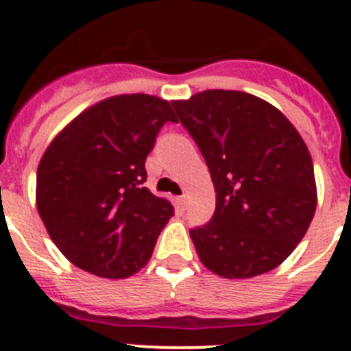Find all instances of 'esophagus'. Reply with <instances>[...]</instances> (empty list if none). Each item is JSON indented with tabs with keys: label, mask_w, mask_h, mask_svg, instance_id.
Wrapping results in <instances>:
<instances>
[{
	"label": "esophagus",
	"mask_w": 351,
	"mask_h": 351,
	"mask_svg": "<svg viewBox=\"0 0 351 351\" xmlns=\"http://www.w3.org/2000/svg\"><path fill=\"white\" fill-rule=\"evenodd\" d=\"M186 200H188V198H186V195H182V197H179V198H178L179 206H181V207H184V206H186Z\"/></svg>",
	"instance_id": "obj_1"
}]
</instances>
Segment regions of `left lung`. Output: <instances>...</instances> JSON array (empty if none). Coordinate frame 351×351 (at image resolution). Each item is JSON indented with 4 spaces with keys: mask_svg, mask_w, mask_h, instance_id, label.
<instances>
[{
    "mask_svg": "<svg viewBox=\"0 0 351 351\" xmlns=\"http://www.w3.org/2000/svg\"><path fill=\"white\" fill-rule=\"evenodd\" d=\"M209 167L216 209L190 230L200 262L226 280L276 269L316 210L311 154L281 110L243 91L209 89L172 101Z\"/></svg>",
    "mask_w": 351,
    "mask_h": 351,
    "instance_id": "8db88e82",
    "label": "left lung"
}]
</instances>
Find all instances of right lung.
I'll list each match as a JSON object with an SVG mask.
<instances>
[{
    "mask_svg": "<svg viewBox=\"0 0 351 351\" xmlns=\"http://www.w3.org/2000/svg\"><path fill=\"white\" fill-rule=\"evenodd\" d=\"M167 121L178 117L163 98L110 96L70 121L45 149L36 209L52 243L82 271L125 280L153 255L173 207L142 182Z\"/></svg>",
    "mask_w": 351,
    "mask_h": 351,
    "instance_id": "add662e5",
    "label": "right lung"
}]
</instances>
